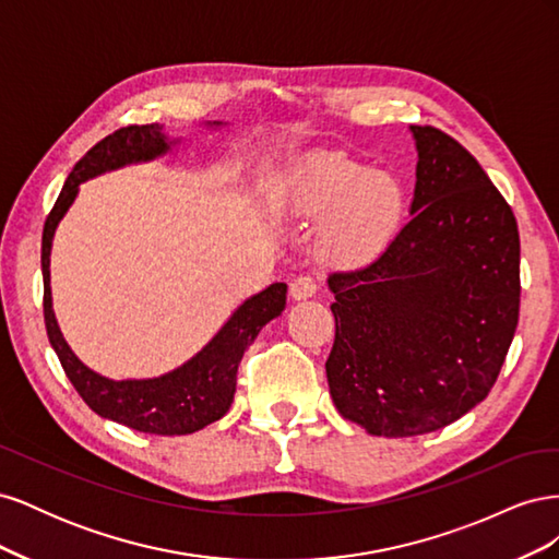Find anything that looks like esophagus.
Wrapping results in <instances>:
<instances>
[{
  "label": "esophagus",
  "mask_w": 559,
  "mask_h": 559,
  "mask_svg": "<svg viewBox=\"0 0 559 559\" xmlns=\"http://www.w3.org/2000/svg\"><path fill=\"white\" fill-rule=\"evenodd\" d=\"M289 294L294 300H306V298H312L317 294V282L310 277V275H300L292 282L289 286Z\"/></svg>",
  "instance_id": "1"
}]
</instances>
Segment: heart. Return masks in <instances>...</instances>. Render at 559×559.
I'll use <instances>...</instances> for the list:
<instances>
[{
	"label": "heart",
	"instance_id": "obj_1",
	"mask_svg": "<svg viewBox=\"0 0 559 559\" xmlns=\"http://www.w3.org/2000/svg\"><path fill=\"white\" fill-rule=\"evenodd\" d=\"M284 210L302 222H324L317 240L321 261L354 270L373 263L396 238L405 191L392 175L335 154H317L294 170Z\"/></svg>",
	"mask_w": 559,
	"mask_h": 559
}]
</instances>
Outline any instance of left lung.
<instances>
[{"mask_svg":"<svg viewBox=\"0 0 559 559\" xmlns=\"http://www.w3.org/2000/svg\"><path fill=\"white\" fill-rule=\"evenodd\" d=\"M411 222L380 257L329 275L337 413L370 436L443 429L489 394L520 314V235L509 202L443 130L411 126Z\"/></svg>","mask_w":559,"mask_h":559,"instance_id":"left-lung-1","label":"left lung"}]
</instances>
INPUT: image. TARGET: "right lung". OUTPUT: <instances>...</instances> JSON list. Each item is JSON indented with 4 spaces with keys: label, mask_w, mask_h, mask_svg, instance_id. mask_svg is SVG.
<instances>
[{
    "label": "right lung",
    "mask_w": 559,
    "mask_h": 559,
    "mask_svg": "<svg viewBox=\"0 0 559 559\" xmlns=\"http://www.w3.org/2000/svg\"><path fill=\"white\" fill-rule=\"evenodd\" d=\"M210 130L224 128L222 121H207ZM179 140H170L163 126H128L97 142L67 177L62 191L44 224L41 238V275H44V321L48 341L53 345L67 378L79 396L99 417L118 421L134 431L156 436L193 433L212 421L222 419L235 396L238 366L245 349L257 341L261 329L280 317L286 308V284L275 282L263 292L249 296L235 308L226 324L212 341L179 368L158 378L144 380H111L95 373L67 345L50 296V247L62 216L74 205L79 186L93 177L126 165L151 163L167 156Z\"/></svg>",
    "instance_id": "right-lung-1"
}]
</instances>
